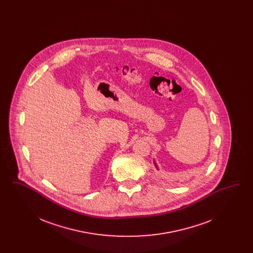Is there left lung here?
Masks as SVG:
<instances>
[{
	"label": "left lung",
	"instance_id": "left-lung-1",
	"mask_svg": "<svg viewBox=\"0 0 253 253\" xmlns=\"http://www.w3.org/2000/svg\"><path fill=\"white\" fill-rule=\"evenodd\" d=\"M154 164H155V166H156V168L158 169V166H157V162H156V160H154Z\"/></svg>",
	"mask_w": 253,
	"mask_h": 253
}]
</instances>
